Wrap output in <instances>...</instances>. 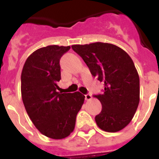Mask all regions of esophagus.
Listing matches in <instances>:
<instances>
[{"label": "esophagus", "instance_id": "esophagus-1", "mask_svg": "<svg viewBox=\"0 0 159 159\" xmlns=\"http://www.w3.org/2000/svg\"><path fill=\"white\" fill-rule=\"evenodd\" d=\"M92 99V95H91V94H87V95H85V99H86V100H91V99Z\"/></svg>", "mask_w": 159, "mask_h": 159}]
</instances>
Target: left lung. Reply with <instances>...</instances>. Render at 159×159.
<instances>
[{
	"label": "left lung",
	"mask_w": 159,
	"mask_h": 159,
	"mask_svg": "<svg viewBox=\"0 0 159 159\" xmlns=\"http://www.w3.org/2000/svg\"><path fill=\"white\" fill-rule=\"evenodd\" d=\"M71 48L82 57L90 71L104 83L100 101L102 111L95 116L98 127L117 132L127 127L139 103V77L134 62L124 50L108 43L75 44Z\"/></svg>",
	"instance_id": "left-lung-1"
}]
</instances>
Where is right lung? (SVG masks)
Wrapping results in <instances>:
<instances>
[{
  "label": "right lung",
  "instance_id": "add662e5",
  "mask_svg": "<svg viewBox=\"0 0 159 159\" xmlns=\"http://www.w3.org/2000/svg\"><path fill=\"white\" fill-rule=\"evenodd\" d=\"M70 48L49 45L37 49L28 57L21 72L25 110L39 131L53 139H62L73 131L85 98L79 92H57L61 79L60 60Z\"/></svg>",
  "mask_w": 159,
  "mask_h": 159
}]
</instances>
